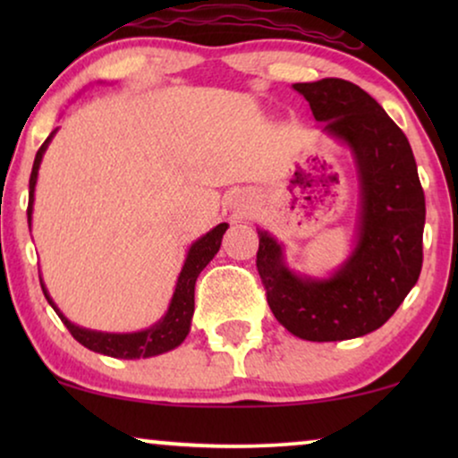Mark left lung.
<instances>
[{
    "mask_svg": "<svg viewBox=\"0 0 458 458\" xmlns=\"http://www.w3.org/2000/svg\"><path fill=\"white\" fill-rule=\"evenodd\" d=\"M312 116L352 154L359 215L346 260L315 277L287 265L284 243L259 231L260 279L273 315L309 342L352 340L379 329L417 284L425 198L406 135L386 110L344 79L293 83Z\"/></svg>",
    "mask_w": 458,
    "mask_h": 458,
    "instance_id": "left-lung-1",
    "label": "left lung"
}]
</instances>
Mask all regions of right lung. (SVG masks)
Here are the masks:
<instances>
[{
	"label": "right lung",
	"mask_w": 458,
	"mask_h": 458,
	"mask_svg": "<svg viewBox=\"0 0 458 458\" xmlns=\"http://www.w3.org/2000/svg\"><path fill=\"white\" fill-rule=\"evenodd\" d=\"M58 133V129H54L52 133L39 152L35 156L33 171H30V181H29V227L33 223V204H35V185L37 177H39V166L43 160V154L49 143H52L54 135ZM229 229V223L216 225L215 229H210L208 233L198 237L196 242L187 248L183 267H181V273L177 277V284H174V292L171 302H168V309L165 315H162L154 325H149L148 329L140 331H129V334H112V331H98V329H87L81 327V325L72 323L64 312L58 309V304L54 302V298L49 296L46 284L41 279V290L46 293L47 302L55 310V315L62 318V323L66 325V329L71 331L74 340L83 344L85 348L93 350V352L114 356V359H124V360H135V359H149V356L165 354L168 350H174L183 344V340L190 334L191 329V317H193V290H196V279L198 275L204 271V267L215 259V254L221 248V240L225 231Z\"/></svg>",
	"instance_id": "obj_1"
}]
</instances>
